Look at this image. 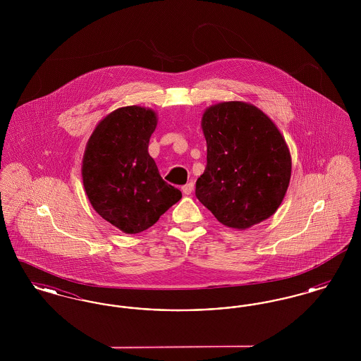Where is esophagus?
Listing matches in <instances>:
<instances>
[{
    "label": "esophagus",
    "mask_w": 361,
    "mask_h": 361,
    "mask_svg": "<svg viewBox=\"0 0 361 361\" xmlns=\"http://www.w3.org/2000/svg\"><path fill=\"white\" fill-rule=\"evenodd\" d=\"M183 193L184 195H190L192 193V190H193V183H188V184H185V185H183Z\"/></svg>",
    "instance_id": "esophagus-1"
}]
</instances>
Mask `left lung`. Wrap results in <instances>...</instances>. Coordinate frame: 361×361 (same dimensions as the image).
<instances>
[{"instance_id": "obj_1", "label": "left lung", "mask_w": 361, "mask_h": 361, "mask_svg": "<svg viewBox=\"0 0 361 361\" xmlns=\"http://www.w3.org/2000/svg\"><path fill=\"white\" fill-rule=\"evenodd\" d=\"M207 166L196 197L221 224L245 230L272 216L291 178V154L275 123L252 104L226 102L202 119Z\"/></svg>"}]
</instances>
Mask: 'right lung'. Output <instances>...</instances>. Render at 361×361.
Returning a JSON list of instances; mask_svg holds the SVG:
<instances>
[{"label": "right lung", "mask_w": 361, "mask_h": 361, "mask_svg": "<svg viewBox=\"0 0 361 361\" xmlns=\"http://www.w3.org/2000/svg\"><path fill=\"white\" fill-rule=\"evenodd\" d=\"M155 127L153 109L123 106L106 115L86 143L82 181L87 199L126 234L147 230L183 196L162 180L147 152Z\"/></svg>", "instance_id": "1"}]
</instances>
